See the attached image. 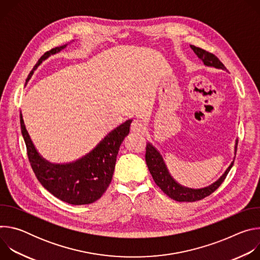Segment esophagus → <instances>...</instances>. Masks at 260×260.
I'll use <instances>...</instances> for the list:
<instances>
[{"instance_id":"34e87169","label":"esophagus","mask_w":260,"mask_h":260,"mask_svg":"<svg viewBox=\"0 0 260 260\" xmlns=\"http://www.w3.org/2000/svg\"><path fill=\"white\" fill-rule=\"evenodd\" d=\"M131 131L133 133H137V134H143L145 132V126L144 124L140 121V120H137L135 119L133 122H132V125H131Z\"/></svg>"}]
</instances>
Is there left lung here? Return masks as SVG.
Here are the masks:
<instances>
[{
  "label": "left lung",
  "instance_id": "left-lung-1",
  "mask_svg": "<svg viewBox=\"0 0 260 260\" xmlns=\"http://www.w3.org/2000/svg\"><path fill=\"white\" fill-rule=\"evenodd\" d=\"M191 49L194 51V53L203 60V62L208 66V67H214L216 69H221V70H226L224 64L222 63L219 58L214 55L213 53L206 51L200 47H196L193 45H190ZM237 145L236 144V151H237ZM146 164L148 167V170H149L150 174L152 175V178L155 182L157 186L171 199L177 201V202H197L201 201L207 197H209L211 193H213L222 182L224 181L226 178L229 172L234 166V161L231 164V166L228 168L225 173L222 175L215 183L205 188L201 189H191L187 187H183L182 185L178 184L170 175L167 166L164 161L162 156L160 153L155 149V148L150 144L147 143L146 146Z\"/></svg>",
  "mask_w": 260,
  "mask_h": 260
}]
</instances>
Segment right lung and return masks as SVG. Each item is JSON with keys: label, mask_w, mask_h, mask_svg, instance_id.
I'll list each match as a JSON object with an SVG mask.
<instances>
[{"label": "right lung", "mask_w": 260, "mask_h": 260, "mask_svg": "<svg viewBox=\"0 0 260 260\" xmlns=\"http://www.w3.org/2000/svg\"><path fill=\"white\" fill-rule=\"evenodd\" d=\"M66 46L67 44L45 52L28 74L26 81L44 59L59 52ZM132 121L126 120L109 133L93 150L82 158L70 164L55 165L45 160L36 150L20 113L21 134L37 179L51 194L71 205H88L105 193L113 177L119 147L129 133Z\"/></svg>", "instance_id": "1"}]
</instances>
